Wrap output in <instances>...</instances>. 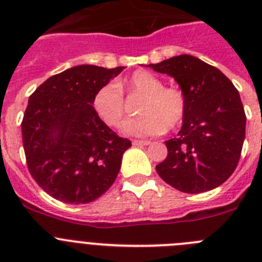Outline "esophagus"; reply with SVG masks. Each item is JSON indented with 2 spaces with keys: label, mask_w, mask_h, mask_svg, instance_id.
<instances>
[{
  "label": "esophagus",
  "mask_w": 262,
  "mask_h": 262,
  "mask_svg": "<svg viewBox=\"0 0 262 262\" xmlns=\"http://www.w3.org/2000/svg\"><path fill=\"white\" fill-rule=\"evenodd\" d=\"M147 145H150V141H138V140L133 141V146H147Z\"/></svg>",
  "instance_id": "1"
}]
</instances>
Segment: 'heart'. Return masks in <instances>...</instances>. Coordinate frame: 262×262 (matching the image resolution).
Here are the masks:
<instances>
[{"instance_id":"heart-1","label":"heart","mask_w":262,"mask_h":262,"mask_svg":"<svg viewBox=\"0 0 262 262\" xmlns=\"http://www.w3.org/2000/svg\"><path fill=\"white\" fill-rule=\"evenodd\" d=\"M121 91L141 94L138 105L141 116L126 120L122 133L134 137L155 136L166 129L179 126L185 116L187 100L176 87H164L162 79L148 72H136L124 81L105 83L94 94L91 105L96 116L108 126H117L125 114V102Z\"/></svg>"}]
</instances>
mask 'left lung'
Segmentation results:
<instances>
[{
    "label": "left lung",
    "instance_id": "1",
    "mask_svg": "<svg viewBox=\"0 0 262 262\" xmlns=\"http://www.w3.org/2000/svg\"><path fill=\"white\" fill-rule=\"evenodd\" d=\"M148 68L175 79L187 100L183 125L166 141L168 155L157 166L160 178L184 193L222 185L235 171L246 138L239 91L216 68L180 55Z\"/></svg>",
    "mask_w": 262,
    "mask_h": 262
}]
</instances>
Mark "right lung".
<instances>
[{
	"mask_svg": "<svg viewBox=\"0 0 262 262\" xmlns=\"http://www.w3.org/2000/svg\"><path fill=\"white\" fill-rule=\"evenodd\" d=\"M122 69L73 67L52 75L28 99L22 121L28 171L53 199L89 204L116 180L132 143L96 116L91 100Z\"/></svg>",
	"mask_w": 262,
	"mask_h": 262,
	"instance_id": "right-lung-1",
	"label": "right lung"
}]
</instances>
